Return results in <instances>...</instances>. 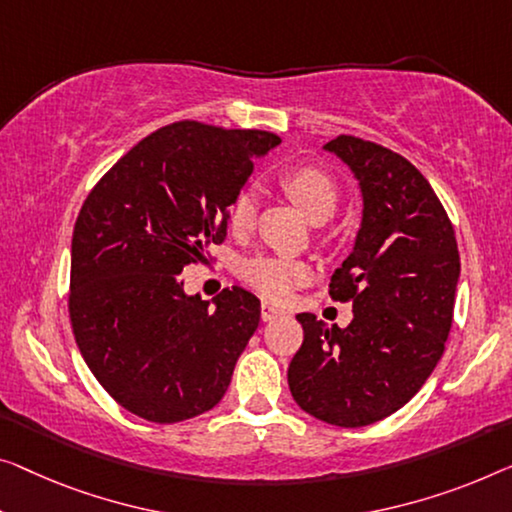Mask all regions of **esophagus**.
Masks as SVG:
<instances>
[{"label":"esophagus","instance_id":"obj_1","mask_svg":"<svg viewBox=\"0 0 512 512\" xmlns=\"http://www.w3.org/2000/svg\"><path fill=\"white\" fill-rule=\"evenodd\" d=\"M282 315H285V312H282L280 308H276V305L262 303V319H264V322H273V319H278Z\"/></svg>","mask_w":512,"mask_h":512}]
</instances>
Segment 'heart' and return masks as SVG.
I'll use <instances>...</instances> for the list:
<instances>
[{
	"instance_id": "heart-1",
	"label": "heart",
	"mask_w": 512,
	"mask_h": 512,
	"mask_svg": "<svg viewBox=\"0 0 512 512\" xmlns=\"http://www.w3.org/2000/svg\"><path fill=\"white\" fill-rule=\"evenodd\" d=\"M280 186L299 204L301 211L315 223L329 220L338 209L340 190L317 165H296L280 177ZM255 225L253 195L241 190L227 209V227L234 236H246ZM243 278L250 287L271 301H285L299 285L312 278V266L301 259L257 255L243 266Z\"/></svg>"
}]
</instances>
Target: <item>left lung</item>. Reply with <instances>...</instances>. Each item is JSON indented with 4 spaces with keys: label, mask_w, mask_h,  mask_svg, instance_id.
<instances>
[{
    "label": "left lung",
    "mask_w": 512,
    "mask_h": 512,
    "mask_svg": "<svg viewBox=\"0 0 512 512\" xmlns=\"http://www.w3.org/2000/svg\"><path fill=\"white\" fill-rule=\"evenodd\" d=\"M358 181L363 216L354 250L331 276L352 301L340 329L296 315L303 345L287 370L296 404L338 427L377 423L404 407L437 368L453 324L460 253L451 220L421 172L361 137L324 144Z\"/></svg>",
    "instance_id": "8db88e82"
}]
</instances>
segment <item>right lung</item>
<instances>
[{
    "instance_id": "add662e5",
    "label": "right lung",
    "mask_w": 512,
    "mask_h": 512,
    "mask_svg": "<svg viewBox=\"0 0 512 512\" xmlns=\"http://www.w3.org/2000/svg\"><path fill=\"white\" fill-rule=\"evenodd\" d=\"M278 144L266 131L179 121L137 142L82 204L68 312L89 370L131 414L179 423L223 400L259 299L232 287L209 305L183 292L181 271L223 243L253 158Z\"/></svg>"
}]
</instances>
